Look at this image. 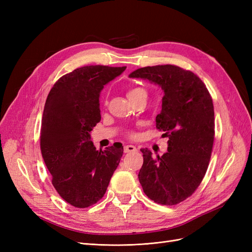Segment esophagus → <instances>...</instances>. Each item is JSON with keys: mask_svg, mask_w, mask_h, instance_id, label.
<instances>
[{"mask_svg": "<svg viewBox=\"0 0 252 252\" xmlns=\"http://www.w3.org/2000/svg\"><path fill=\"white\" fill-rule=\"evenodd\" d=\"M124 150H125L126 154H128V152H134L138 149H136V147L133 146V145H126V146L124 147Z\"/></svg>", "mask_w": 252, "mask_h": 252, "instance_id": "obj_1", "label": "esophagus"}]
</instances>
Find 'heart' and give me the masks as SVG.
Returning <instances> with one entry per match:
<instances>
[{"label":"heart","mask_w":252,"mask_h":252,"mask_svg":"<svg viewBox=\"0 0 252 252\" xmlns=\"http://www.w3.org/2000/svg\"><path fill=\"white\" fill-rule=\"evenodd\" d=\"M139 93H145V90L142 89V88H132V89H130V90L128 91L127 95H128V97H131L132 95L139 94Z\"/></svg>","instance_id":"1"}]
</instances>
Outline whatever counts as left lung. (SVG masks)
Masks as SVG:
<instances>
[{
  "label": "left lung",
  "mask_w": 252,
  "mask_h": 252,
  "mask_svg": "<svg viewBox=\"0 0 252 252\" xmlns=\"http://www.w3.org/2000/svg\"><path fill=\"white\" fill-rule=\"evenodd\" d=\"M129 78L149 81L164 91L156 122L169 139L162 157L141 149L144 162L139 181L150 200L179 204L195 191L208 168L215 139L212 98L197 75L174 65L139 68Z\"/></svg>",
  "instance_id": "left-lung-1"
}]
</instances>
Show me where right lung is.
Segmentation results:
<instances>
[{
  "instance_id": "obj_1",
  "label": "right lung",
  "mask_w": 252,
  "mask_h": 252,
  "mask_svg": "<svg viewBox=\"0 0 252 252\" xmlns=\"http://www.w3.org/2000/svg\"><path fill=\"white\" fill-rule=\"evenodd\" d=\"M126 69L84 66L60 78L45 103L41 151L52 185L67 203L86 208L104 196L123 156L122 144L96 150L90 131L101 121L100 94Z\"/></svg>"
}]
</instances>
